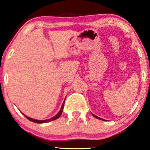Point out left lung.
<instances>
[{
	"label": "left lung",
	"instance_id": "left-lung-1",
	"mask_svg": "<svg viewBox=\"0 0 150 150\" xmlns=\"http://www.w3.org/2000/svg\"><path fill=\"white\" fill-rule=\"evenodd\" d=\"M93 116H94L95 117H96V118H97V119H98V120H103V121H104V120H103V119H102V118H100V117H97V116H96V115H95L94 114H93Z\"/></svg>",
	"mask_w": 150,
	"mask_h": 150
}]
</instances>
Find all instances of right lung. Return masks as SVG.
I'll use <instances>...</instances> for the list:
<instances>
[{
  "label": "right lung",
  "mask_w": 150,
  "mask_h": 150,
  "mask_svg": "<svg viewBox=\"0 0 150 150\" xmlns=\"http://www.w3.org/2000/svg\"><path fill=\"white\" fill-rule=\"evenodd\" d=\"M64 103H63V105H62L61 108V110H60V111L59 112L58 114H57V115H55L54 117L50 118V119H49V120H34V119H32V118H30V117H27V116H26V115H24L27 118L28 120L31 121H33V122H35V123H44L50 122V121H53V120H56V119H57V118H58L59 116H60V115H61V114H62V112H63V108H64Z\"/></svg>",
  "instance_id": "1"
}]
</instances>
